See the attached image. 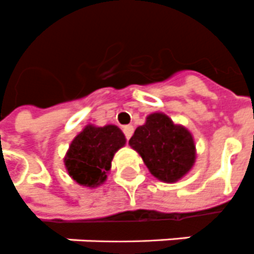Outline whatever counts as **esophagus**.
Returning <instances> with one entry per match:
<instances>
[{
  "mask_svg": "<svg viewBox=\"0 0 254 254\" xmlns=\"http://www.w3.org/2000/svg\"><path fill=\"white\" fill-rule=\"evenodd\" d=\"M123 130L125 137H127V139H129L131 137V134H133V131H134V127H131V125H127V127H123Z\"/></svg>",
  "mask_w": 254,
  "mask_h": 254,
  "instance_id": "34e87169",
  "label": "esophagus"
}]
</instances>
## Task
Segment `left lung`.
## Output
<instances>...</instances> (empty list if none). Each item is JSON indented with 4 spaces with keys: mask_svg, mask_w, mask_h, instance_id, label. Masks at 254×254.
<instances>
[{
    "mask_svg": "<svg viewBox=\"0 0 254 254\" xmlns=\"http://www.w3.org/2000/svg\"><path fill=\"white\" fill-rule=\"evenodd\" d=\"M129 145L141 155L149 171L166 183L182 179L196 159L189 129L161 112L147 116L146 123L135 129Z\"/></svg>",
    "mask_w": 254,
    "mask_h": 254,
    "instance_id": "obj_1",
    "label": "left lung"
}]
</instances>
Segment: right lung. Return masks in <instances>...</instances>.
I'll return each mask as SVG.
<instances>
[{
  "label": "right lung",
  "mask_w": 254,
  "mask_h": 254,
  "mask_svg": "<svg viewBox=\"0 0 254 254\" xmlns=\"http://www.w3.org/2000/svg\"><path fill=\"white\" fill-rule=\"evenodd\" d=\"M127 138L119 127L87 125L72 139L65 153L64 165L77 185L97 187L107 181L116 151L125 146Z\"/></svg>",
  "instance_id": "right-lung-1"
}]
</instances>
